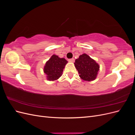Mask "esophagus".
<instances>
[{
  "label": "esophagus",
  "instance_id": "34e87169",
  "mask_svg": "<svg viewBox=\"0 0 135 135\" xmlns=\"http://www.w3.org/2000/svg\"><path fill=\"white\" fill-rule=\"evenodd\" d=\"M69 62H74V59H69V60H68Z\"/></svg>",
  "mask_w": 135,
  "mask_h": 135
}]
</instances>
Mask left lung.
<instances>
[{
  "label": "left lung",
  "mask_w": 135,
  "mask_h": 135,
  "mask_svg": "<svg viewBox=\"0 0 135 135\" xmlns=\"http://www.w3.org/2000/svg\"><path fill=\"white\" fill-rule=\"evenodd\" d=\"M74 65L81 79L92 81L96 78L100 66L87 54H84L79 56V58L75 60Z\"/></svg>",
  "instance_id": "1"
}]
</instances>
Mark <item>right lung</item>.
Wrapping results in <instances>:
<instances>
[{
  "instance_id": "add662e5",
  "label": "right lung",
  "mask_w": 135,
  "mask_h": 135,
  "mask_svg": "<svg viewBox=\"0 0 135 135\" xmlns=\"http://www.w3.org/2000/svg\"><path fill=\"white\" fill-rule=\"evenodd\" d=\"M67 63L68 61L64 58L52 55L44 67V73L47 75V80L54 81L58 79L62 75L63 69Z\"/></svg>"
}]
</instances>
